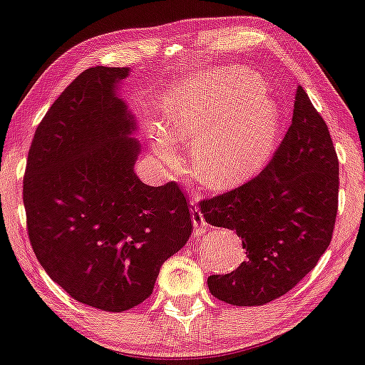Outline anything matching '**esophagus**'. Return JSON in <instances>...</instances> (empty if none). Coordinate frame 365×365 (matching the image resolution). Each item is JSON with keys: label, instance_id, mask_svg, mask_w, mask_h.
<instances>
[{"label": "esophagus", "instance_id": "34e87169", "mask_svg": "<svg viewBox=\"0 0 365 365\" xmlns=\"http://www.w3.org/2000/svg\"><path fill=\"white\" fill-rule=\"evenodd\" d=\"M190 216H192V222H194V225L197 227V229H206V221H205V217H203V215H202V211L197 208H192V211H190Z\"/></svg>", "mask_w": 365, "mask_h": 365}]
</instances>
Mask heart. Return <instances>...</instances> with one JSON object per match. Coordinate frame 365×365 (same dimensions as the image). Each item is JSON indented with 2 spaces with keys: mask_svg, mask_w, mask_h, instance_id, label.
Masks as SVG:
<instances>
[{
  "mask_svg": "<svg viewBox=\"0 0 365 365\" xmlns=\"http://www.w3.org/2000/svg\"><path fill=\"white\" fill-rule=\"evenodd\" d=\"M279 108L252 71L229 68L187 79L167 100L153 149L163 165L178 168L176 144L194 143V165L211 189L250 181L270 160L279 133Z\"/></svg>",
  "mask_w": 365,
  "mask_h": 365,
  "instance_id": "obj_1",
  "label": "heart"
}]
</instances>
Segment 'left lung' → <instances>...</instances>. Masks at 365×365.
<instances>
[{"label": "left lung", "instance_id": "1", "mask_svg": "<svg viewBox=\"0 0 365 365\" xmlns=\"http://www.w3.org/2000/svg\"><path fill=\"white\" fill-rule=\"evenodd\" d=\"M339 208V159L324 119L297 87L292 123L260 173L200 202L205 221L237 232L247 260L211 274L210 292L237 307L289 292L331 245Z\"/></svg>", "mask_w": 365, "mask_h": 365}]
</instances>
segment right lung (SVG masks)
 Returning a JSON list of instances; mask_svg holds the SVG:
<instances>
[{"instance_id": "obj_1", "label": "right lung", "mask_w": 365, "mask_h": 365, "mask_svg": "<svg viewBox=\"0 0 365 365\" xmlns=\"http://www.w3.org/2000/svg\"><path fill=\"white\" fill-rule=\"evenodd\" d=\"M128 71L88 68L65 88L34 132L24 178L39 264L73 299L113 313L153 294L194 227L180 185L153 187L135 173L141 144L118 97Z\"/></svg>"}]
</instances>
